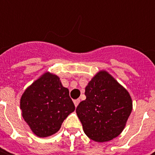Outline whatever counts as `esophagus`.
<instances>
[{
	"instance_id": "1",
	"label": "esophagus",
	"mask_w": 155,
	"mask_h": 155,
	"mask_svg": "<svg viewBox=\"0 0 155 155\" xmlns=\"http://www.w3.org/2000/svg\"><path fill=\"white\" fill-rule=\"evenodd\" d=\"M79 103H80V100H79V99H76V100H74V104L76 107L78 105V104H79Z\"/></svg>"
}]
</instances>
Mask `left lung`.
Segmentation results:
<instances>
[{
  "label": "left lung",
  "instance_id": "8db88e82",
  "mask_svg": "<svg viewBox=\"0 0 155 155\" xmlns=\"http://www.w3.org/2000/svg\"><path fill=\"white\" fill-rule=\"evenodd\" d=\"M86 99L77 107L83 129L97 142L117 137L124 129L133 104L128 91L106 71H100L85 87Z\"/></svg>",
  "mask_w": 155,
  "mask_h": 155
}]
</instances>
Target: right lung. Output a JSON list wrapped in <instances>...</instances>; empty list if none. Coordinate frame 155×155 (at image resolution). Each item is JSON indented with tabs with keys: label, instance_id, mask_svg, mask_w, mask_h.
Listing matches in <instances>:
<instances>
[{
	"label": "right lung",
	"instance_id": "1",
	"mask_svg": "<svg viewBox=\"0 0 155 155\" xmlns=\"http://www.w3.org/2000/svg\"><path fill=\"white\" fill-rule=\"evenodd\" d=\"M22 116L34 134L47 137L57 133L64 120L75 110L59 78L45 72L26 89L21 98Z\"/></svg>",
	"mask_w": 155,
	"mask_h": 155
}]
</instances>
